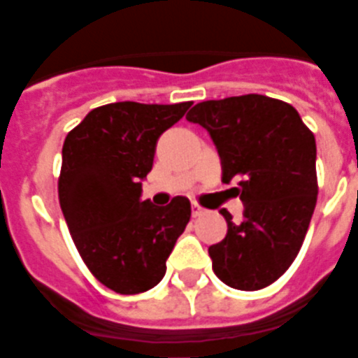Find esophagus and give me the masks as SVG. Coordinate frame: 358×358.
Instances as JSON below:
<instances>
[{
    "instance_id": "34e87169",
    "label": "esophagus",
    "mask_w": 358,
    "mask_h": 358,
    "mask_svg": "<svg viewBox=\"0 0 358 358\" xmlns=\"http://www.w3.org/2000/svg\"><path fill=\"white\" fill-rule=\"evenodd\" d=\"M203 213H205V209H203V207H199L197 203H194V205H192V215H194V217H201Z\"/></svg>"
}]
</instances>
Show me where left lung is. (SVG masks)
Returning <instances> with one entry per match:
<instances>
[{"label":"left lung","instance_id":"1","mask_svg":"<svg viewBox=\"0 0 358 358\" xmlns=\"http://www.w3.org/2000/svg\"><path fill=\"white\" fill-rule=\"evenodd\" d=\"M215 141L222 182L238 180L241 224L222 209L228 232L209 248L226 285L263 289L292 266L315 213L316 141L289 103L248 94L210 99L186 115Z\"/></svg>","mask_w":358,"mask_h":358}]
</instances>
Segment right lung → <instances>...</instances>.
<instances>
[{"label":"right lung","mask_w":358,"mask_h":358,"mask_svg":"<svg viewBox=\"0 0 358 358\" xmlns=\"http://www.w3.org/2000/svg\"><path fill=\"white\" fill-rule=\"evenodd\" d=\"M192 101H118L90 110L63 143L59 203L82 261L120 295L148 292L163 280L166 259L192 217L187 197L166 207L141 201L157 140Z\"/></svg>","instance_id":"1"}]
</instances>
